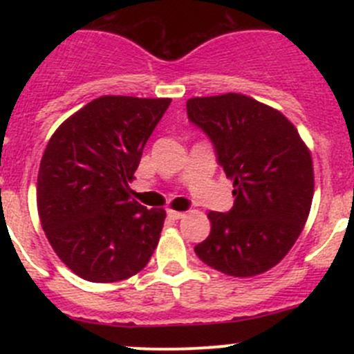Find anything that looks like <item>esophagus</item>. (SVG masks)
I'll use <instances>...</instances> for the list:
<instances>
[{"instance_id": "34e87169", "label": "esophagus", "mask_w": 354, "mask_h": 354, "mask_svg": "<svg viewBox=\"0 0 354 354\" xmlns=\"http://www.w3.org/2000/svg\"><path fill=\"white\" fill-rule=\"evenodd\" d=\"M167 217L173 221H180L185 217V212H176V210H167Z\"/></svg>"}]
</instances>
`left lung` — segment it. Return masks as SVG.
<instances>
[{
    "mask_svg": "<svg viewBox=\"0 0 354 354\" xmlns=\"http://www.w3.org/2000/svg\"><path fill=\"white\" fill-rule=\"evenodd\" d=\"M187 114L212 142L217 164L234 187V205L227 212H209L210 234L195 253L227 276L272 269L308 219V149L286 116L243 94L188 99Z\"/></svg>",
    "mask_w": 354,
    "mask_h": 354,
    "instance_id": "1",
    "label": "left lung"
}]
</instances>
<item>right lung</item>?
<instances>
[{
	"instance_id": "add662e5",
	"label": "right lung",
	"mask_w": 354,
	"mask_h": 354,
	"mask_svg": "<svg viewBox=\"0 0 354 354\" xmlns=\"http://www.w3.org/2000/svg\"><path fill=\"white\" fill-rule=\"evenodd\" d=\"M171 99L104 95L70 116L49 140L37 210L56 255L91 283H116L151 260L166 212L130 198L145 144Z\"/></svg>"
}]
</instances>
